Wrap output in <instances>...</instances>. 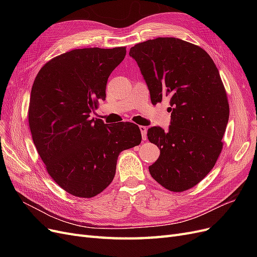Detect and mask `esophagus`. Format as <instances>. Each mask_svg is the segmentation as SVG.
Returning a JSON list of instances; mask_svg holds the SVG:
<instances>
[{
    "instance_id": "obj_1",
    "label": "esophagus",
    "mask_w": 257,
    "mask_h": 257,
    "mask_svg": "<svg viewBox=\"0 0 257 257\" xmlns=\"http://www.w3.org/2000/svg\"><path fill=\"white\" fill-rule=\"evenodd\" d=\"M140 130H141V132H142L143 141H146V140H147V131H148V128L145 127V126H140Z\"/></svg>"
}]
</instances>
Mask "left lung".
Returning <instances> with one entry per match:
<instances>
[{"label":"left lung","mask_w":257,"mask_h":257,"mask_svg":"<svg viewBox=\"0 0 257 257\" xmlns=\"http://www.w3.org/2000/svg\"><path fill=\"white\" fill-rule=\"evenodd\" d=\"M129 55L140 66L152 104L170 100L169 131L152 127L147 134L160 150L149 167L151 176L171 192L190 190L205 178L223 149L229 103L217 66L205 50L175 37L137 44Z\"/></svg>","instance_id":"8db88e82"}]
</instances>
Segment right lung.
<instances>
[{"instance_id": "obj_1", "label": "right lung", "mask_w": 257, "mask_h": 257, "mask_svg": "<svg viewBox=\"0 0 257 257\" xmlns=\"http://www.w3.org/2000/svg\"><path fill=\"white\" fill-rule=\"evenodd\" d=\"M126 47L75 49L49 60L32 85V140L51 178L75 197L92 198L111 183L119 153L139 146L138 125L91 118Z\"/></svg>"}]
</instances>
